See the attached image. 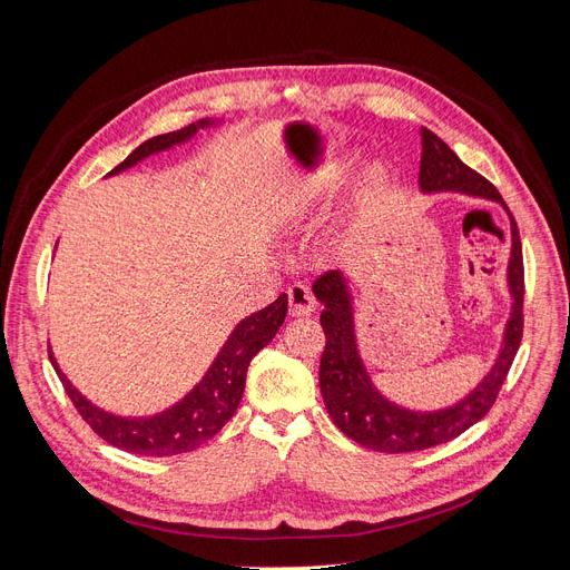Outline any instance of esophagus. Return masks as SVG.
<instances>
[{
  "label": "esophagus",
  "instance_id": "34e87169",
  "mask_svg": "<svg viewBox=\"0 0 570 570\" xmlns=\"http://www.w3.org/2000/svg\"><path fill=\"white\" fill-rule=\"evenodd\" d=\"M288 314L291 316H309L316 307L314 295L305 284H291L288 286Z\"/></svg>",
  "mask_w": 570,
  "mask_h": 570
}]
</instances>
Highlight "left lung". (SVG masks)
<instances>
[{
    "label": "left lung",
    "instance_id": "left-lung-1",
    "mask_svg": "<svg viewBox=\"0 0 570 570\" xmlns=\"http://www.w3.org/2000/svg\"><path fill=\"white\" fill-rule=\"evenodd\" d=\"M423 155L417 185L425 194L462 191L469 196L490 198L503 205L497 187L481 173L469 168L451 147L430 129H421ZM505 207V205H503ZM508 209V207H505ZM511 263H508V288L513 295V312L505 323L503 344L488 376L455 406L439 411H409L387 402L361 361L355 346L353 307L346 279L340 269L321 275L314 282V295L321 301V325L325 348L318 367V385L333 423L355 443L376 453H413L460 436L475 425L497 402L501 385L511 370L522 342V301H524V263L518 224L511 217Z\"/></svg>",
    "mask_w": 570,
    "mask_h": 570
}]
</instances>
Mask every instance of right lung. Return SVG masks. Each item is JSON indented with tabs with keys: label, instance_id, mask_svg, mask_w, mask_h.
Here are the masks:
<instances>
[{
	"label": "right lung",
	"instance_id": "obj_1",
	"mask_svg": "<svg viewBox=\"0 0 570 570\" xmlns=\"http://www.w3.org/2000/svg\"><path fill=\"white\" fill-rule=\"evenodd\" d=\"M209 119H200L196 125H189L179 131L161 134L138 145L134 153L115 166L108 175H115L125 168H131L140 159L161 153L177 142H185L191 138L200 127H207ZM288 297L282 293L273 305L239 321L235 331L230 333L228 342L219 351L217 361L207 370L203 381L194 391L175 406L149 415V417H122L112 415L87 402L71 381L57 367L55 357L50 353V363L62 381L69 400L73 402L76 411L82 415V421L92 428L104 441L119 448V451L145 455V458H170L179 453H191L200 443L213 439L233 417L239 400L245 393L247 367L252 357L267 346V342L277 335L286 318Z\"/></svg>",
	"mask_w": 570,
	"mask_h": 570
}]
</instances>
